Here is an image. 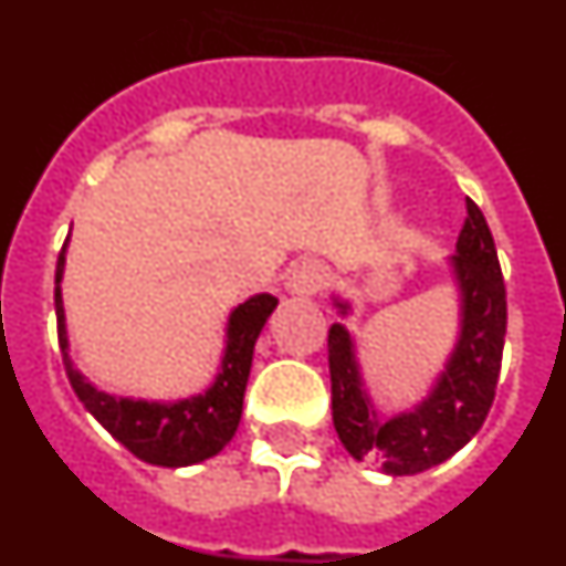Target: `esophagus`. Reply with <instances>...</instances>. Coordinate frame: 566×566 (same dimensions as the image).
Here are the masks:
<instances>
[{
    "label": "esophagus",
    "mask_w": 566,
    "mask_h": 566,
    "mask_svg": "<svg viewBox=\"0 0 566 566\" xmlns=\"http://www.w3.org/2000/svg\"><path fill=\"white\" fill-rule=\"evenodd\" d=\"M323 283H326L323 266H319V263H303V266L292 274V280H289V289H292L294 294H300V297H312V294H317L319 289H323Z\"/></svg>",
    "instance_id": "obj_1"
}]
</instances>
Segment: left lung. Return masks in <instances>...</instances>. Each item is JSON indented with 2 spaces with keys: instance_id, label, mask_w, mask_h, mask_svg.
<instances>
[{
  "instance_id": "1",
  "label": "left lung",
  "mask_w": 566,
  "mask_h": 566,
  "mask_svg": "<svg viewBox=\"0 0 566 566\" xmlns=\"http://www.w3.org/2000/svg\"><path fill=\"white\" fill-rule=\"evenodd\" d=\"M459 292V334L428 397L411 411L379 419L359 371L357 343L343 323L328 328L332 419L343 448L357 462L368 459L382 473L413 476L442 464L476 437L496 397L502 371L507 297L493 234L482 209L468 201L457 254L448 258ZM337 312L352 314L348 300L334 297Z\"/></svg>"
}]
</instances>
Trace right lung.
Listing matches in <instances>:
<instances>
[{
	"instance_id": "add662e5",
	"label": "right lung",
	"mask_w": 566,
	"mask_h": 566,
	"mask_svg": "<svg viewBox=\"0 0 566 566\" xmlns=\"http://www.w3.org/2000/svg\"><path fill=\"white\" fill-rule=\"evenodd\" d=\"M67 243L64 240L56 263V319H59V345L64 354V371L76 397L82 399L98 422L113 433L118 442L135 453L138 459L158 468H187L203 459H212L232 442L234 431L243 413V394H247L249 371H252V354L260 332L266 326L269 314L277 308V297L272 294H254L247 303L229 312L227 319V345L214 374V382L203 394H195L175 402H158V399L115 397V394L98 391L70 357L67 323H64L62 303V277L64 260H67Z\"/></svg>"
}]
</instances>
